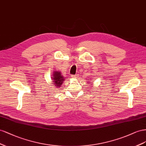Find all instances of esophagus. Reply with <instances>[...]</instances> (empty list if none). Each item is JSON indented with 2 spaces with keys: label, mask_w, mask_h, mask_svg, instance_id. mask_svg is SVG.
<instances>
[{
  "label": "esophagus",
  "mask_w": 146,
  "mask_h": 146,
  "mask_svg": "<svg viewBox=\"0 0 146 146\" xmlns=\"http://www.w3.org/2000/svg\"><path fill=\"white\" fill-rule=\"evenodd\" d=\"M71 76H72V78H77L78 77V75L76 74V75H72Z\"/></svg>",
  "instance_id": "esophagus-1"
}]
</instances>
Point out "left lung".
I'll return each instance as SVG.
<instances>
[{"label": "left lung", "instance_id": "left-lung-1", "mask_svg": "<svg viewBox=\"0 0 146 146\" xmlns=\"http://www.w3.org/2000/svg\"><path fill=\"white\" fill-rule=\"evenodd\" d=\"M87 80H88V81H87V84H90V81H92L91 80V78H89V79H87Z\"/></svg>", "mask_w": 146, "mask_h": 146}]
</instances>
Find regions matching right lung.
Returning a JSON list of instances; mask_svg holds the SVG:
<instances>
[{
  "label": "right lung",
  "instance_id": "add662e5",
  "mask_svg": "<svg viewBox=\"0 0 146 146\" xmlns=\"http://www.w3.org/2000/svg\"><path fill=\"white\" fill-rule=\"evenodd\" d=\"M52 79V83L53 84L54 87L56 88H59L62 86V84H63L64 81L66 80V78L62 75V73L60 71H54L53 73L51 76Z\"/></svg>",
  "mask_w": 146,
  "mask_h": 146
}]
</instances>
